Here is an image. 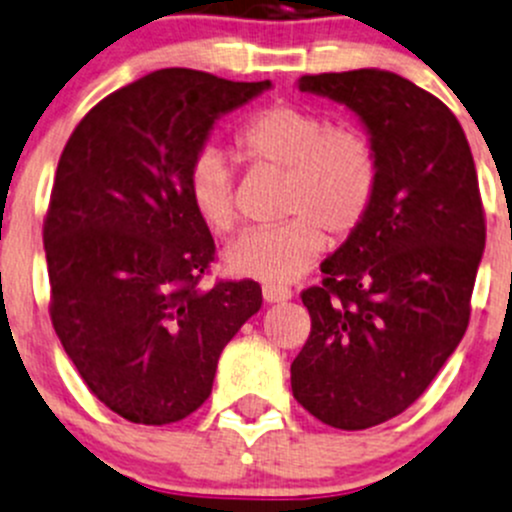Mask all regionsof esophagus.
I'll list each match as a JSON object with an SVG mask.
<instances>
[{
  "mask_svg": "<svg viewBox=\"0 0 512 512\" xmlns=\"http://www.w3.org/2000/svg\"><path fill=\"white\" fill-rule=\"evenodd\" d=\"M262 297H265L267 304H280L292 299V289L282 287V285H265L262 287Z\"/></svg>",
  "mask_w": 512,
  "mask_h": 512,
  "instance_id": "1",
  "label": "esophagus"
}]
</instances>
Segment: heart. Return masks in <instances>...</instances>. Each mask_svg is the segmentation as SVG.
Segmentation results:
<instances>
[{
  "label": "heart",
  "mask_w": 512,
  "mask_h": 512,
  "mask_svg": "<svg viewBox=\"0 0 512 512\" xmlns=\"http://www.w3.org/2000/svg\"><path fill=\"white\" fill-rule=\"evenodd\" d=\"M240 153L252 165L287 173L285 213L275 227H255L230 242L227 272L262 282H292L327 245L324 227L349 235L369 213L379 185V158L371 138L354 126H332L322 113L299 106H270L237 133ZM185 190L198 218L213 232L237 223L235 175L218 148H203L190 163Z\"/></svg>",
  "instance_id": "obj_1"
}]
</instances>
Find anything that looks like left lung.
Returning a JSON list of instances; mask_svg holds the SVG:
<instances>
[{"label":"left lung","instance_id":"left-lung-1","mask_svg":"<svg viewBox=\"0 0 512 512\" xmlns=\"http://www.w3.org/2000/svg\"><path fill=\"white\" fill-rule=\"evenodd\" d=\"M297 86L344 103L379 158L369 213L302 292L312 332L289 369L309 414L361 431L409 409L466 334L485 247L476 163L448 106L394 71Z\"/></svg>","mask_w":512,"mask_h":512}]
</instances>
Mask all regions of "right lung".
Wrapping results in <instances>:
<instances>
[{
	"instance_id": "add662e5",
	"label": "right lung",
	"mask_w": 512,
	"mask_h": 512,
	"mask_svg": "<svg viewBox=\"0 0 512 512\" xmlns=\"http://www.w3.org/2000/svg\"><path fill=\"white\" fill-rule=\"evenodd\" d=\"M270 86L153 71L96 103L61 153L44 223L51 324L126 421L163 426L200 409L225 344L260 312L257 282L198 287L215 242L185 175L218 118Z\"/></svg>"
}]
</instances>
